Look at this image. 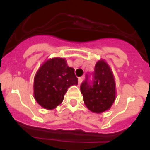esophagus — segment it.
<instances>
[{"label":"esophagus","mask_w":150,"mask_h":150,"mask_svg":"<svg viewBox=\"0 0 150 150\" xmlns=\"http://www.w3.org/2000/svg\"><path fill=\"white\" fill-rule=\"evenodd\" d=\"M83 80V77H80V78H79V84H81Z\"/></svg>","instance_id":"esophagus-1"}]
</instances>
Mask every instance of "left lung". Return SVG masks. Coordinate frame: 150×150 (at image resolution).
Returning <instances> with one entry per match:
<instances>
[{"mask_svg":"<svg viewBox=\"0 0 150 150\" xmlns=\"http://www.w3.org/2000/svg\"><path fill=\"white\" fill-rule=\"evenodd\" d=\"M92 83L86 79L80 86L85 105L94 113H102L110 109L116 100V82L112 71L104 59L95 66Z\"/></svg>","mask_w":150,"mask_h":150,"instance_id":"left-lung-1","label":"left lung"}]
</instances>
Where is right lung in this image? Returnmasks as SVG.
Segmentation results:
<instances>
[{"mask_svg":"<svg viewBox=\"0 0 150 150\" xmlns=\"http://www.w3.org/2000/svg\"><path fill=\"white\" fill-rule=\"evenodd\" d=\"M77 84L75 69L67 65L65 59H47L34 76V99L40 106L51 110L62 104L67 89Z\"/></svg>","mask_w":150,"mask_h":150,"instance_id":"1","label":"right lung"}]
</instances>
